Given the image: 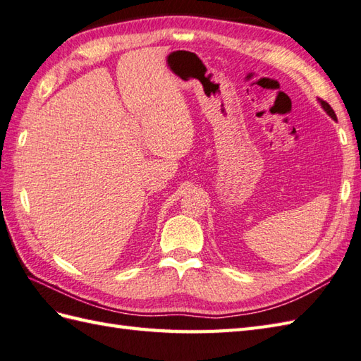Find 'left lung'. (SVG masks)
<instances>
[{
    "mask_svg": "<svg viewBox=\"0 0 361 361\" xmlns=\"http://www.w3.org/2000/svg\"><path fill=\"white\" fill-rule=\"evenodd\" d=\"M318 102H320V104H322V107L324 109V111H326V114H328L329 116H331V118H334V120H337V115H335V112L332 111V107L328 104V103H326V102H323V99H318Z\"/></svg>",
    "mask_w": 361,
    "mask_h": 361,
    "instance_id": "left-lung-1",
    "label": "left lung"
}]
</instances>
